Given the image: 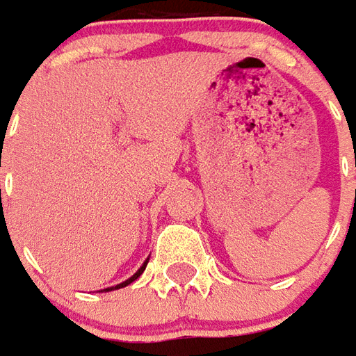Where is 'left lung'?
I'll return each instance as SVG.
<instances>
[{
    "label": "left lung",
    "instance_id": "left-lung-1",
    "mask_svg": "<svg viewBox=\"0 0 356 356\" xmlns=\"http://www.w3.org/2000/svg\"><path fill=\"white\" fill-rule=\"evenodd\" d=\"M355 163H356V160H355Z\"/></svg>",
    "mask_w": 356,
    "mask_h": 356
}]
</instances>
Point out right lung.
Returning a JSON list of instances; mask_svg holds the SVG:
<instances>
[{
  "instance_id": "obj_1",
  "label": "right lung",
  "mask_w": 356,
  "mask_h": 356,
  "mask_svg": "<svg viewBox=\"0 0 356 356\" xmlns=\"http://www.w3.org/2000/svg\"><path fill=\"white\" fill-rule=\"evenodd\" d=\"M147 263H148V261H145V263H143V265H140V268H139V270H137V273H135V275H133V276H129V278H127V280H124V282L116 284V286H110V288H104V290H101V291H112V290H120V288H124V286H127V284H131L133 280H137V278H139V276L143 275V270H145V268H147Z\"/></svg>"
}]
</instances>
